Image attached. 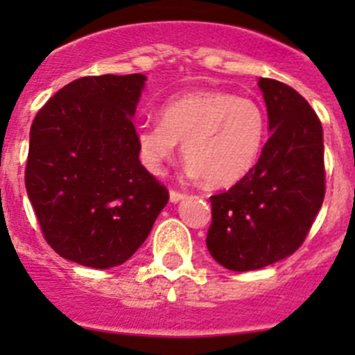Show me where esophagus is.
I'll use <instances>...</instances> for the list:
<instances>
[{
	"label": "esophagus",
	"mask_w": 355,
	"mask_h": 355,
	"mask_svg": "<svg viewBox=\"0 0 355 355\" xmlns=\"http://www.w3.org/2000/svg\"><path fill=\"white\" fill-rule=\"evenodd\" d=\"M184 197H187V193L178 192V190H171V200H172V202H180V200L184 199Z\"/></svg>",
	"instance_id": "34e87169"
}]
</instances>
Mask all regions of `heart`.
Segmentation results:
<instances>
[{"instance_id": "heart-1", "label": "heart", "mask_w": 355, "mask_h": 355, "mask_svg": "<svg viewBox=\"0 0 355 355\" xmlns=\"http://www.w3.org/2000/svg\"><path fill=\"white\" fill-rule=\"evenodd\" d=\"M183 142L188 171L206 184L231 187L258 162L265 142V115L252 99L216 90H197L168 99L159 122L137 130L142 163L159 172Z\"/></svg>"}]
</instances>
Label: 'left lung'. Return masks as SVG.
Here are the masks:
<instances>
[{"label":"left lung","mask_w":355,"mask_h":355,"mask_svg":"<svg viewBox=\"0 0 355 355\" xmlns=\"http://www.w3.org/2000/svg\"><path fill=\"white\" fill-rule=\"evenodd\" d=\"M270 139L252 171L209 197L206 245L234 272L258 270L306 240L325 196L324 130L309 103L286 83L259 78Z\"/></svg>","instance_id":"obj_1"}]
</instances>
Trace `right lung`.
I'll list each match as a JSON object with an SVG mask.
<instances>
[{"instance_id":"right-lung-1","label":"right lung","mask_w":355,"mask_h":355,"mask_svg":"<svg viewBox=\"0 0 355 355\" xmlns=\"http://www.w3.org/2000/svg\"><path fill=\"white\" fill-rule=\"evenodd\" d=\"M144 74L71 81L33 119L24 183L42 234L69 261L122 265L149 236L168 190L139 159Z\"/></svg>"}]
</instances>
